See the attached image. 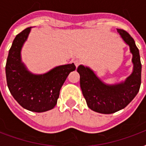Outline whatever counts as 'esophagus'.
Segmentation results:
<instances>
[{
    "label": "esophagus",
    "mask_w": 146,
    "mask_h": 146,
    "mask_svg": "<svg viewBox=\"0 0 146 146\" xmlns=\"http://www.w3.org/2000/svg\"><path fill=\"white\" fill-rule=\"evenodd\" d=\"M74 64H75L76 66L78 67V66L81 64V60H74Z\"/></svg>",
    "instance_id": "esophagus-1"
}]
</instances>
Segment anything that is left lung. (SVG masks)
Masks as SVG:
<instances>
[{
  "mask_svg": "<svg viewBox=\"0 0 146 146\" xmlns=\"http://www.w3.org/2000/svg\"><path fill=\"white\" fill-rule=\"evenodd\" d=\"M123 41L129 47L133 55V72L122 82L107 84L89 66L80 65L77 72L80 76V87L89 108L98 113H113L124 108L139 92L141 85L142 64L139 51L133 38L123 29H117Z\"/></svg>",
  "mask_w": 146,
  "mask_h": 146,
  "instance_id": "left-lung-1",
  "label": "left lung"
}]
</instances>
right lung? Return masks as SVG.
I'll list each match as a JSON object with an SVG mask.
<instances>
[{
  "instance_id": "obj_1",
  "label": "right lung",
  "mask_w": 146,
  "mask_h": 146,
  "mask_svg": "<svg viewBox=\"0 0 146 146\" xmlns=\"http://www.w3.org/2000/svg\"><path fill=\"white\" fill-rule=\"evenodd\" d=\"M32 27L15 37L6 64L8 89L23 108L33 112H44L55 107L60 90L69 73L76 70L74 64L55 66L43 74H34L22 61L21 50Z\"/></svg>"
}]
</instances>
